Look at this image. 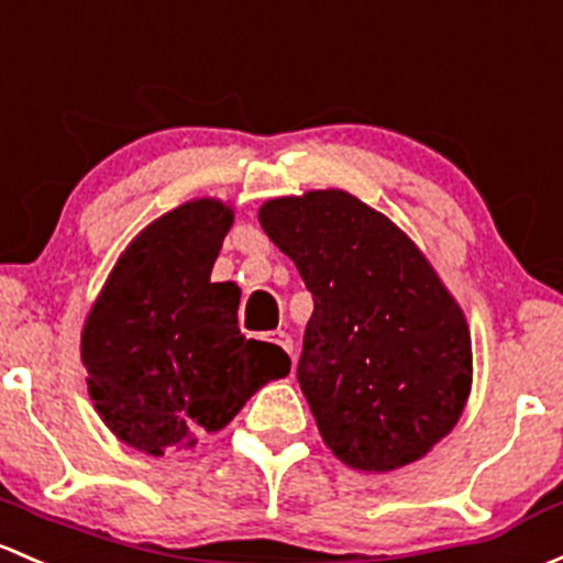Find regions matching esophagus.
Segmentation results:
<instances>
[{
	"label": "esophagus",
	"mask_w": 563,
	"mask_h": 563,
	"mask_svg": "<svg viewBox=\"0 0 563 563\" xmlns=\"http://www.w3.org/2000/svg\"><path fill=\"white\" fill-rule=\"evenodd\" d=\"M269 340L275 342L277 347H283V351H286L288 356H294V342H291V336L286 334V331H275V334H272Z\"/></svg>",
	"instance_id": "esophagus-1"
}]
</instances>
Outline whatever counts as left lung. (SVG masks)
<instances>
[{"label": "left lung", "instance_id": "8db88e82", "mask_svg": "<svg viewBox=\"0 0 563 563\" xmlns=\"http://www.w3.org/2000/svg\"><path fill=\"white\" fill-rule=\"evenodd\" d=\"M258 221L312 294L297 377L323 442L361 472L423 459L470 399L459 301L410 236L347 191L269 199Z\"/></svg>", "mask_w": 563, "mask_h": 563}]
</instances>
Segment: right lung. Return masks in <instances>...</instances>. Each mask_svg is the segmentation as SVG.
<instances>
[{
	"label": "right lung",
	"instance_id": "1",
	"mask_svg": "<svg viewBox=\"0 0 563 563\" xmlns=\"http://www.w3.org/2000/svg\"><path fill=\"white\" fill-rule=\"evenodd\" d=\"M234 210L194 199L156 218L112 266L80 336L88 394L108 429L147 455L221 431L291 358L236 327L240 288L210 283Z\"/></svg>",
	"mask_w": 563,
	"mask_h": 563
}]
</instances>
